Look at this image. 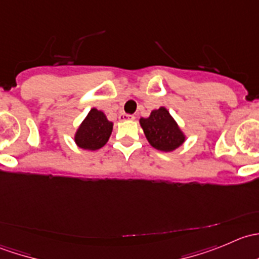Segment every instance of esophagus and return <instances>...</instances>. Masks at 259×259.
<instances>
[{"label": "esophagus", "mask_w": 259, "mask_h": 259, "mask_svg": "<svg viewBox=\"0 0 259 259\" xmlns=\"http://www.w3.org/2000/svg\"><path fill=\"white\" fill-rule=\"evenodd\" d=\"M120 119H121V120H134L135 116H134V115L122 114V115H120Z\"/></svg>", "instance_id": "obj_1"}]
</instances>
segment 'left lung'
Masks as SVG:
<instances>
[{"label":"left lung","instance_id":"1","mask_svg":"<svg viewBox=\"0 0 259 259\" xmlns=\"http://www.w3.org/2000/svg\"><path fill=\"white\" fill-rule=\"evenodd\" d=\"M149 144L156 150L173 151L185 142L184 133L164 106L139 120Z\"/></svg>","mask_w":259,"mask_h":259}]
</instances>
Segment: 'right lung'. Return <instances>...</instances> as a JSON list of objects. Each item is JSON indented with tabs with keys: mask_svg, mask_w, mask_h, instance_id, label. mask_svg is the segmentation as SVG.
Instances as JSON below:
<instances>
[{
	"mask_svg": "<svg viewBox=\"0 0 259 259\" xmlns=\"http://www.w3.org/2000/svg\"><path fill=\"white\" fill-rule=\"evenodd\" d=\"M113 132V122L98 109H91L75 133V143L85 150H98L108 143Z\"/></svg>",
	"mask_w": 259,
	"mask_h": 259,
	"instance_id": "right-lung-1",
	"label": "right lung"
}]
</instances>
